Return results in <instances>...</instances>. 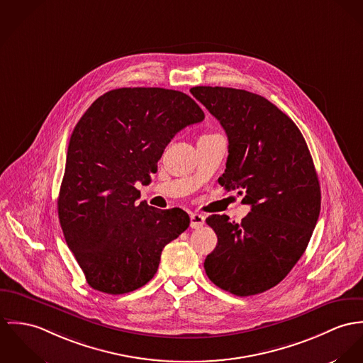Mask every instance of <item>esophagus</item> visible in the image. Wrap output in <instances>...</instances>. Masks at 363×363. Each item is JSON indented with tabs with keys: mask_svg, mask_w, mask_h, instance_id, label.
Wrapping results in <instances>:
<instances>
[{
	"mask_svg": "<svg viewBox=\"0 0 363 363\" xmlns=\"http://www.w3.org/2000/svg\"><path fill=\"white\" fill-rule=\"evenodd\" d=\"M204 224V216L199 213H192L191 214V227L192 228H201Z\"/></svg>",
	"mask_w": 363,
	"mask_h": 363,
	"instance_id": "34e87169",
	"label": "esophagus"
}]
</instances>
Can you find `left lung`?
Wrapping results in <instances>:
<instances>
[{"label":"left lung","instance_id":"obj_1","mask_svg":"<svg viewBox=\"0 0 363 363\" xmlns=\"http://www.w3.org/2000/svg\"><path fill=\"white\" fill-rule=\"evenodd\" d=\"M191 93L228 136L220 185L238 189L252 207L240 224L225 214L206 218L218 238L204 260L206 274L238 296L264 292L301 259L320 214L311 152L294 121L259 94L220 86H196Z\"/></svg>","mask_w":363,"mask_h":363}]
</instances>
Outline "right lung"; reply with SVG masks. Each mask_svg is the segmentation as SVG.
<instances>
[{
    "label": "right lung",
    "instance_id": "1",
    "mask_svg": "<svg viewBox=\"0 0 363 363\" xmlns=\"http://www.w3.org/2000/svg\"><path fill=\"white\" fill-rule=\"evenodd\" d=\"M203 120L192 97L162 87L110 90L82 116L68 145L58 217L93 289L120 295L143 286L162 247L189 227L182 208L138 203L135 182L149 184L175 133Z\"/></svg>",
    "mask_w": 363,
    "mask_h": 363
}]
</instances>
